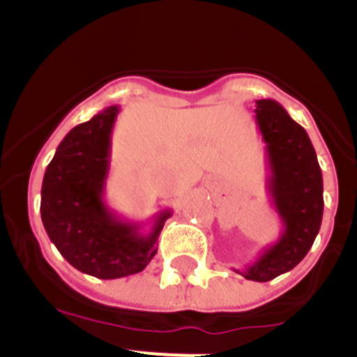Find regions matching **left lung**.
<instances>
[{"label":"left lung","mask_w":357,"mask_h":357,"mask_svg":"<svg viewBox=\"0 0 357 357\" xmlns=\"http://www.w3.org/2000/svg\"><path fill=\"white\" fill-rule=\"evenodd\" d=\"M255 123L266 144V189L282 232L254 263L234 272L268 282L293 270L313 247L324 216V178L307 132L280 103L257 100Z\"/></svg>","instance_id":"8db88e82"}]
</instances>
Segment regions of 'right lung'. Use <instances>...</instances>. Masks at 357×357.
Returning <instances> with one entry per match:
<instances>
[{"label": "right lung", "instance_id": "add662e5", "mask_svg": "<svg viewBox=\"0 0 357 357\" xmlns=\"http://www.w3.org/2000/svg\"><path fill=\"white\" fill-rule=\"evenodd\" d=\"M119 105H110L68 132L48 164L40 189V218L62 257L82 273L119 279L143 272L157 254V238L172 211L151 229L119 218L105 204L110 144Z\"/></svg>", "mask_w": 357, "mask_h": 357}]
</instances>
